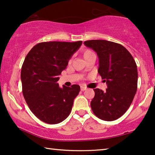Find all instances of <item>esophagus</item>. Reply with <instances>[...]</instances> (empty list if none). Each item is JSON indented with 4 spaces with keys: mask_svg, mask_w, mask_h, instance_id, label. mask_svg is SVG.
Wrapping results in <instances>:
<instances>
[{
    "mask_svg": "<svg viewBox=\"0 0 155 155\" xmlns=\"http://www.w3.org/2000/svg\"><path fill=\"white\" fill-rule=\"evenodd\" d=\"M85 90H86V87H85V86H81V91H85Z\"/></svg>",
    "mask_w": 155,
    "mask_h": 155,
    "instance_id": "esophagus-1",
    "label": "esophagus"
}]
</instances>
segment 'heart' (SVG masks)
I'll use <instances>...</instances> for the list:
<instances>
[{"instance_id":"b5f03b06","label":"heart","mask_w":155,"mask_h":155,"mask_svg":"<svg viewBox=\"0 0 155 155\" xmlns=\"http://www.w3.org/2000/svg\"><path fill=\"white\" fill-rule=\"evenodd\" d=\"M92 54H93V53H92L91 51L89 50V49H85L84 51H83V55H84V58H86L87 56H88L89 55H91ZM70 61H71V60L70 61Z\"/></svg>"}]
</instances>
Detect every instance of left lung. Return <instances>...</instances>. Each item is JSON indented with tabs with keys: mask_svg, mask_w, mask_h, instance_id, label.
Segmentation results:
<instances>
[{
	"mask_svg": "<svg viewBox=\"0 0 155 155\" xmlns=\"http://www.w3.org/2000/svg\"><path fill=\"white\" fill-rule=\"evenodd\" d=\"M84 45L97 54L98 73L107 84L106 91L94 89V97L91 102L92 111L103 120L118 119L130 107L137 91L134 59L126 48L113 41L87 40Z\"/></svg>",
	"mask_w": 155,
	"mask_h": 155,
	"instance_id": "left-lung-1",
	"label": "left lung"
}]
</instances>
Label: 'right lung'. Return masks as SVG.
<instances>
[{
	"mask_svg": "<svg viewBox=\"0 0 155 155\" xmlns=\"http://www.w3.org/2000/svg\"><path fill=\"white\" fill-rule=\"evenodd\" d=\"M81 45L82 41H45L27 54L21 71L22 92L30 109L42 122L58 124L70 114L80 86L60 87L58 81Z\"/></svg>",
	"mask_w": 155,
	"mask_h": 155,
	"instance_id": "obj_1",
	"label": "right lung"
}]
</instances>
